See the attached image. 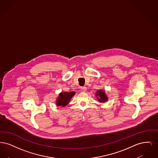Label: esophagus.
<instances>
[{
	"instance_id": "34e87169",
	"label": "esophagus",
	"mask_w": 158,
	"mask_h": 158,
	"mask_svg": "<svg viewBox=\"0 0 158 158\" xmlns=\"http://www.w3.org/2000/svg\"><path fill=\"white\" fill-rule=\"evenodd\" d=\"M86 90H87V88L86 86L81 87V90H82L83 92H86Z\"/></svg>"
}]
</instances>
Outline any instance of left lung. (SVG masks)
<instances>
[{"mask_svg":"<svg viewBox=\"0 0 158 158\" xmlns=\"http://www.w3.org/2000/svg\"><path fill=\"white\" fill-rule=\"evenodd\" d=\"M96 95L98 101L101 102H105L108 100V98L105 95L104 90H98L96 93Z\"/></svg>","mask_w":158,"mask_h":158,"instance_id":"8db88e82","label":"left lung"}]
</instances>
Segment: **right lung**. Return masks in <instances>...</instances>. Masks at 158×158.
I'll return each mask as SVG.
<instances>
[{"instance_id": "right-lung-1", "label": "right lung", "mask_w": 158, "mask_h": 158, "mask_svg": "<svg viewBox=\"0 0 158 158\" xmlns=\"http://www.w3.org/2000/svg\"><path fill=\"white\" fill-rule=\"evenodd\" d=\"M75 94V92L60 93L59 98L57 99L56 105L57 106H64L68 105L69 100H70V99L72 98V97Z\"/></svg>"}]
</instances>
